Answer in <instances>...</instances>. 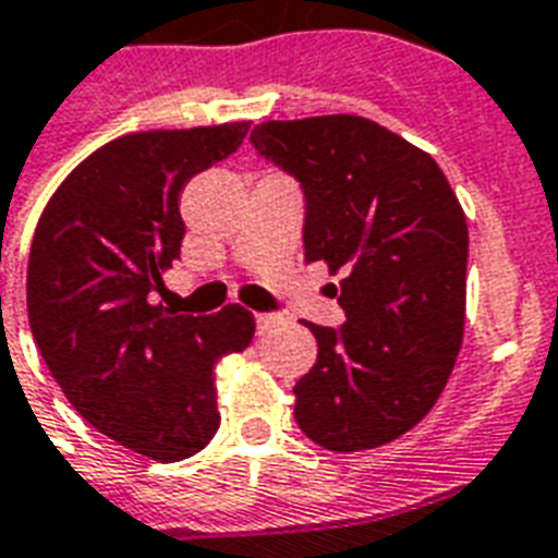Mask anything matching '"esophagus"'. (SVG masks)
Instances as JSON below:
<instances>
[{
  "label": "esophagus",
  "mask_w": 558,
  "mask_h": 558,
  "mask_svg": "<svg viewBox=\"0 0 558 558\" xmlns=\"http://www.w3.org/2000/svg\"><path fill=\"white\" fill-rule=\"evenodd\" d=\"M258 331H267L270 326H276V314H256Z\"/></svg>",
  "instance_id": "1"
}]
</instances>
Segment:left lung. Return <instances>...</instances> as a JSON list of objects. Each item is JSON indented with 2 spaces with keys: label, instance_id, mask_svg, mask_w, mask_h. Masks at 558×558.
<instances>
[{
  "label": "left lung",
  "instance_id": "obj_1",
  "mask_svg": "<svg viewBox=\"0 0 558 558\" xmlns=\"http://www.w3.org/2000/svg\"><path fill=\"white\" fill-rule=\"evenodd\" d=\"M262 157L305 189V262H326L347 323H308L317 364L293 416L328 451L378 448L430 413L465 328L469 223L425 154L364 116H311L253 131Z\"/></svg>",
  "mask_w": 558,
  "mask_h": 558
}]
</instances>
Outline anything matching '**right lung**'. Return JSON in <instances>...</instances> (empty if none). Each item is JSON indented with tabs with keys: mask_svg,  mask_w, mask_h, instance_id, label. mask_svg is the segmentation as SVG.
<instances>
[{
	"mask_svg": "<svg viewBox=\"0 0 558 558\" xmlns=\"http://www.w3.org/2000/svg\"><path fill=\"white\" fill-rule=\"evenodd\" d=\"M247 131L227 122L107 142L54 189L34 230L25 293L43 361L95 430L157 463L209 445L215 364L256 335L241 305L192 317L154 302L180 258L183 185Z\"/></svg>",
	"mask_w": 558,
	"mask_h": 558,
	"instance_id": "1",
	"label": "right lung"
}]
</instances>
